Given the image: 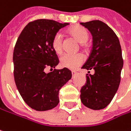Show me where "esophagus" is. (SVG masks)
I'll use <instances>...</instances> for the list:
<instances>
[{
	"mask_svg": "<svg viewBox=\"0 0 131 131\" xmlns=\"http://www.w3.org/2000/svg\"><path fill=\"white\" fill-rule=\"evenodd\" d=\"M71 74H72V76H74V75L77 74V72H76L75 71H71Z\"/></svg>",
	"mask_w": 131,
	"mask_h": 131,
	"instance_id": "obj_1",
	"label": "esophagus"
}]
</instances>
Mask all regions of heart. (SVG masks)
Instances as JSON below:
<instances>
[{
	"instance_id": "heart-1",
	"label": "heart",
	"mask_w": 131,
	"mask_h": 131,
	"mask_svg": "<svg viewBox=\"0 0 131 131\" xmlns=\"http://www.w3.org/2000/svg\"><path fill=\"white\" fill-rule=\"evenodd\" d=\"M68 33L72 38L80 43L81 46L85 45V42L89 39L88 31L83 27L74 26L68 30ZM51 48L57 54H61L62 52V36L60 33H57L53 37ZM84 57L81 53L74 55L65 54L60 58V64L63 68L69 69H76L83 63Z\"/></svg>"
}]
</instances>
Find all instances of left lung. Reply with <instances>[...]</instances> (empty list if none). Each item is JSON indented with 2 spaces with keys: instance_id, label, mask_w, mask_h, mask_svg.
<instances>
[{
  "instance_id": "8db88e82",
  "label": "left lung",
  "mask_w": 131,
  "mask_h": 131,
  "mask_svg": "<svg viewBox=\"0 0 131 131\" xmlns=\"http://www.w3.org/2000/svg\"><path fill=\"white\" fill-rule=\"evenodd\" d=\"M80 24L90 31L93 40L89 58L82 69L95 70L94 74H86V83L80 89V100L88 108L101 110L111 102L120 83L122 48L116 34L107 24L98 20Z\"/></svg>"
}]
</instances>
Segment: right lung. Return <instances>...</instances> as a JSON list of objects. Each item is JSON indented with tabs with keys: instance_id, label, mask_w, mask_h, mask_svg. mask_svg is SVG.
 Instances as JSON below:
<instances>
[{
	"instance_id": "1",
	"label": "right lung",
	"mask_w": 131,
	"mask_h": 131,
	"mask_svg": "<svg viewBox=\"0 0 131 131\" xmlns=\"http://www.w3.org/2000/svg\"><path fill=\"white\" fill-rule=\"evenodd\" d=\"M53 20L37 19L28 23L19 35L13 51L14 79L24 102L35 110L45 111L59 104V92L71 78V71L53 69L60 62L51 48L53 36L69 25Z\"/></svg>"
}]
</instances>
